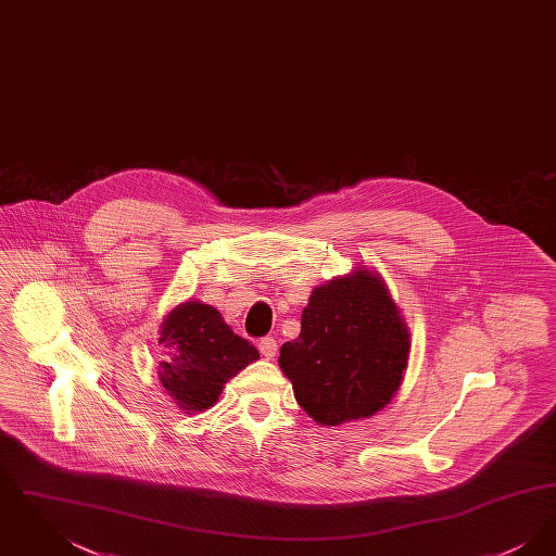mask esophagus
Masks as SVG:
<instances>
[{
    "mask_svg": "<svg viewBox=\"0 0 556 556\" xmlns=\"http://www.w3.org/2000/svg\"><path fill=\"white\" fill-rule=\"evenodd\" d=\"M258 350L265 358H275L277 356V340L275 338H263L258 342Z\"/></svg>",
    "mask_w": 556,
    "mask_h": 556,
    "instance_id": "1",
    "label": "esophagus"
}]
</instances>
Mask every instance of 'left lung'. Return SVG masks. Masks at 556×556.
Returning a JSON list of instances; mask_svg holds the SVG:
<instances>
[{
	"mask_svg": "<svg viewBox=\"0 0 556 556\" xmlns=\"http://www.w3.org/2000/svg\"><path fill=\"white\" fill-rule=\"evenodd\" d=\"M408 331L369 270L313 290L300 336L281 345L279 367L298 404L320 425L367 419L396 394L408 361Z\"/></svg>",
	"mask_w": 556,
	"mask_h": 556,
	"instance_id": "obj_1",
	"label": "left lung"
}]
</instances>
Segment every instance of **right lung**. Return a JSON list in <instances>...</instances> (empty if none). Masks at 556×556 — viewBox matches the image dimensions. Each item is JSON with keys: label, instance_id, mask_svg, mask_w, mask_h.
<instances>
[{"label": "right lung", "instance_id": "add662e5", "mask_svg": "<svg viewBox=\"0 0 556 556\" xmlns=\"http://www.w3.org/2000/svg\"><path fill=\"white\" fill-rule=\"evenodd\" d=\"M164 361L162 388L184 410H206L218 400L223 386L261 354L239 338L220 313L202 302H186L170 311L160 331Z\"/></svg>", "mask_w": 556, "mask_h": 556}]
</instances>
